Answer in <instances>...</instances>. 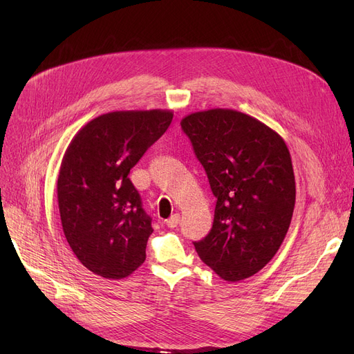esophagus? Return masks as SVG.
Segmentation results:
<instances>
[{"mask_svg": "<svg viewBox=\"0 0 354 354\" xmlns=\"http://www.w3.org/2000/svg\"><path fill=\"white\" fill-rule=\"evenodd\" d=\"M179 222H180V215L179 214H174L169 219L166 221V225L169 227V228H175V227H178Z\"/></svg>", "mask_w": 354, "mask_h": 354, "instance_id": "1", "label": "esophagus"}]
</instances>
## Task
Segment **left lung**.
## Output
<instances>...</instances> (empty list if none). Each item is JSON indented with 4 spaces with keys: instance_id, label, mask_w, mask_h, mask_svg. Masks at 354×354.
<instances>
[{
    "instance_id": "8db88e82",
    "label": "left lung",
    "mask_w": 354,
    "mask_h": 354,
    "mask_svg": "<svg viewBox=\"0 0 354 354\" xmlns=\"http://www.w3.org/2000/svg\"><path fill=\"white\" fill-rule=\"evenodd\" d=\"M216 198L209 234L194 243L221 278L239 281L263 270L281 247L295 203L284 139L232 109L195 111L180 122Z\"/></svg>"
}]
</instances>
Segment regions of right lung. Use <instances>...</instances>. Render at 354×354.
I'll return each mask as SVG.
<instances>
[{
	"label": "right lung",
	"mask_w": 354,
	"mask_h": 354,
	"mask_svg": "<svg viewBox=\"0 0 354 354\" xmlns=\"http://www.w3.org/2000/svg\"><path fill=\"white\" fill-rule=\"evenodd\" d=\"M172 118L162 109L110 111L84 124L63 156L57 201L66 239L107 280H122L146 259L152 219L127 175Z\"/></svg>",
	"instance_id": "add662e5"
}]
</instances>
